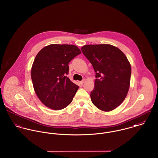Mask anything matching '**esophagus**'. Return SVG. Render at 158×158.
<instances>
[{
    "label": "esophagus",
    "mask_w": 158,
    "mask_h": 158,
    "mask_svg": "<svg viewBox=\"0 0 158 158\" xmlns=\"http://www.w3.org/2000/svg\"><path fill=\"white\" fill-rule=\"evenodd\" d=\"M84 82H85V80H82V81H80V82H79V83H80V85H83V83H84Z\"/></svg>",
    "instance_id": "1"
}]
</instances>
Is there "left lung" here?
Masks as SVG:
<instances>
[{
    "mask_svg": "<svg viewBox=\"0 0 158 158\" xmlns=\"http://www.w3.org/2000/svg\"><path fill=\"white\" fill-rule=\"evenodd\" d=\"M92 64L97 78L90 92L92 103L109 112L117 108L128 92L131 64L123 52L110 44L85 45L81 48Z\"/></svg>",
    "mask_w": 158,
    "mask_h": 158,
    "instance_id": "obj_1",
    "label": "left lung"
}]
</instances>
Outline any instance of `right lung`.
I'll use <instances>...</instances> for the list:
<instances>
[{
    "label": "right lung",
    "instance_id": "obj_1",
    "mask_svg": "<svg viewBox=\"0 0 158 158\" xmlns=\"http://www.w3.org/2000/svg\"><path fill=\"white\" fill-rule=\"evenodd\" d=\"M81 53L71 44H50L43 48L33 61L31 77L40 101L53 110L65 108L72 102L78 86L66 77L69 63Z\"/></svg>",
    "mask_w": 158,
    "mask_h": 158
}]
</instances>
